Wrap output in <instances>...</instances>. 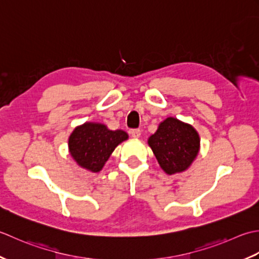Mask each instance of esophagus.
I'll use <instances>...</instances> for the list:
<instances>
[{"label": "esophagus", "instance_id": "34e87169", "mask_svg": "<svg viewBox=\"0 0 259 259\" xmlns=\"http://www.w3.org/2000/svg\"><path fill=\"white\" fill-rule=\"evenodd\" d=\"M130 134L132 137H134V139H139V137L141 136V131L140 130H131Z\"/></svg>", "mask_w": 259, "mask_h": 259}]
</instances>
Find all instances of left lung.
<instances>
[{
	"instance_id": "1",
	"label": "left lung",
	"mask_w": 259,
	"mask_h": 259,
	"mask_svg": "<svg viewBox=\"0 0 259 259\" xmlns=\"http://www.w3.org/2000/svg\"><path fill=\"white\" fill-rule=\"evenodd\" d=\"M147 144L162 170L172 176L191 166L200 151V136L192 125L167 117L149 137Z\"/></svg>"
}]
</instances>
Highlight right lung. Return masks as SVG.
Returning <instances> with one entry per match:
<instances>
[{
    "instance_id": "obj_1",
    "label": "right lung",
    "mask_w": 259,
    "mask_h": 259,
    "mask_svg": "<svg viewBox=\"0 0 259 259\" xmlns=\"http://www.w3.org/2000/svg\"><path fill=\"white\" fill-rule=\"evenodd\" d=\"M128 140L123 130H109L102 123L86 122L72 131L68 149L77 164L89 172H99L122 142Z\"/></svg>"
}]
</instances>
